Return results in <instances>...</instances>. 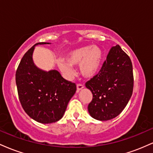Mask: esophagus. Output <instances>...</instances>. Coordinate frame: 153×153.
Returning a JSON list of instances; mask_svg holds the SVG:
<instances>
[{"label":"esophagus","mask_w":153,"mask_h":153,"mask_svg":"<svg viewBox=\"0 0 153 153\" xmlns=\"http://www.w3.org/2000/svg\"><path fill=\"white\" fill-rule=\"evenodd\" d=\"M83 88H84L83 85H81V84H78V85H77V92H79L80 91H81Z\"/></svg>","instance_id":"obj_1"}]
</instances>
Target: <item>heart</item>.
<instances>
[{"label":"heart","mask_w":153,"mask_h":153,"mask_svg":"<svg viewBox=\"0 0 153 153\" xmlns=\"http://www.w3.org/2000/svg\"><path fill=\"white\" fill-rule=\"evenodd\" d=\"M103 53L97 45H88L71 51L67 54L65 60L59 59L57 67L68 79L75 74L74 65H78L79 71L84 78H91L99 73Z\"/></svg>","instance_id":"1"}]
</instances>
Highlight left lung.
Masks as SVG:
<instances>
[{"label":"left lung","mask_w":153,"mask_h":153,"mask_svg":"<svg viewBox=\"0 0 153 153\" xmlns=\"http://www.w3.org/2000/svg\"><path fill=\"white\" fill-rule=\"evenodd\" d=\"M133 85L130 58L119 45L112 47L99 73L85 83L93 94L88 106L91 117L99 121L117 117L129 102Z\"/></svg>","instance_id":"1"}]
</instances>
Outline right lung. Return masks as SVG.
Instances as JSON below:
<instances>
[{"instance_id": "obj_1", "label": "right lung", "mask_w": 153, "mask_h": 153, "mask_svg": "<svg viewBox=\"0 0 153 153\" xmlns=\"http://www.w3.org/2000/svg\"><path fill=\"white\" fill-rule=\"evenodd\" d=\"M34 45L22 57L16 73V82L21 104L31 119L42 124L57 122L64 115L76 85L66 80L56 70L39 68L33 60Z\"/></svg>"}]
</instances>
